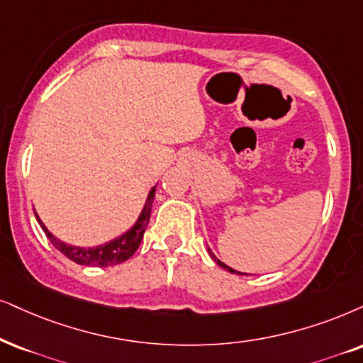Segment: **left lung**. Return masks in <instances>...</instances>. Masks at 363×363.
<instances>
[{
  "instance_id": "left-lung-1",
  "label": "left lung",
  "mask_w": 363,
  "mask_h": 363,
  "mask_svg": "<svg viewBox=\"0 0 363 363\" xmlns=\"http://www.w3.org/2000/svg\"><path fill=\"white\" fill-rule=\"evenodd\" d=\"M208 251H209V255H211V258H213L214 261H216V263H218L219 266H221V268H224V269H226V272H229V273H236V274H246V273H240V272H236V269H233V268H229V266L228 264H224L223 263V261H219L218 258H216V255L213 253V251H211L209 250V247H208Z\"/></svg>"
}]
</instances>
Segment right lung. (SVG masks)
Returning a JSON list of instances; mask_svg holds the SVG:
<instances>
[{
  "label": "right lung",
  "mask_w": 363,
  "mask_h": 363,
  "mask_svg": "<svg viewBox=\"0 0 363 363\" xmlns=\"http://www.w3.org/2000/svg\"><path fill=\"white\" fill-rule=\"evenodd\" d=\"M154 196H155V186L149 191V196H147V201H145V204H144V209H142V213L139 218H137L134 226L128 229V231L123 233V235L116 238V240L105 242V245L95 246V247L72 246V245H67V242L60 241L58 238H55L52 233L48 231L47 226L41 223L38 214L35 213V216H36V221L40 223L41 229L45 231V235H47L48 240L52 241V245L57 247L60 253L65 255L68 259L75 261L77 264L102 266L104 268V266L121 264L135 253L137 247H139L140 241H142V236H144V233H145V228H147V224H149Z\"/></svg>",
  "instance_id": "1"
}]
</instances>
